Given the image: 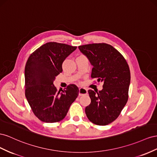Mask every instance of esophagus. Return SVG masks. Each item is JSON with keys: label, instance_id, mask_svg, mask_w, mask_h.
<instances>
[{"label": "esophagus", "instance_id": "obj_1", "mask_svg": "<svg viewBox=\"0 0 157 157\" xmlns=\"http://www.w3.org/2000/svg\"><path fill=\"white\" fill-rule=\"evenodd\" d=\"M87 94V90L86 88L81 87L79 89V96H83Z\"/></svg>", "mask_w": 157, "mask_h": 157}]
</instances>
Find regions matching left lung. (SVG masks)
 <instances>
[{
	"instance_id": "left-lung-1",
	"label": "left lung",
	"mask_w": 157,
	"mask_h": 157,
	"mask_svg": "<svg viewBox=\"0 0 157 157\" xmlns=\"http://www.w3.org/2000/svg\"><path fill=\"white\" fill-rule=\"evenodd\" d=\"M78 48L93 66L91 78L103 82L101 91H88L91 101L86 107V114L92 123L106 126L118 117L128 101L129 66L122 54L110 44L92 43Z\"/></svg>"
}]
</instances>
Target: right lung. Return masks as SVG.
I'll return each mask as SVG.
<instances>
[{
	"instance_id": "1",
	"label": "right lung",
	"mask_w": 157,
	"mask_h": 157,
	"mask_svg": "<svg viewBox=\"0 0 157 157\" xmlns=\"http://www.w3.org/2000/svg\"><path fill=\"white\" fill-rule=\"evenodd\" d=\"M77 47L49 42L28 58L25 67V95L34 114L42 122L55 123L63 120L79 89L74 84L58 91L53 85L62 71V63Z\"/></svg>"
}]
</instances>
